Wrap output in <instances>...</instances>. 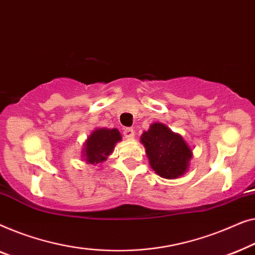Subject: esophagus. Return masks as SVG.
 <instances>
[{
  "label": "esophagus",
  "mask_w": 255,
  "mask_h": 255,
  "mask_svg": "<svg viewBox=\"0 0 255 255\" xmlns=\"http://www.w3.org/2000/svg\"><path fill=\"white\" fill-rule=\"evenodd\" d=\"M134 135H135V131H134V129L132 128H125L124 129V136L126 138H128V139H131V138H134Z\"/></svg>",
  "instance_id": "34e87169"
}]
</instances>
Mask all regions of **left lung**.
I'll list each match as a JSON object with an SVG mask.
<instances>
[{"instance_id": "8db88e82", "label": "left lung", "mask_w": 255, "mask_h": 255, "mask_svg": "<svg viewBox=\"0 0 255 255\" xmlns=\"http://www.w3.org/2000/svg\"><path fill=\"white\" fill-rule=\"evenodd\" d=\"M150 166L165 179L181 177L188 170L192 149L181 135L173 132L166 125L155 123L141 136Z\"/></svg>"}]
</instances>
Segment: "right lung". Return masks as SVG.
<instances>
[{
  "label": "right lung",
  "instance_id": "add662e5",
  "mask_svg": "<svg viewBox=\"0 0 255 255\" xmlns=\"http://www.w3.org/2000/svg\"><path fill=\"white\" fill-rule=\"evenodd\" d=\"M119 141H121V134L117 128H97L84 144V160L92 165L103 163L113 152L114 146Z\"/></svg>",
  "mask_w": 255,
  "mask_h": 255
}]
</instances>
